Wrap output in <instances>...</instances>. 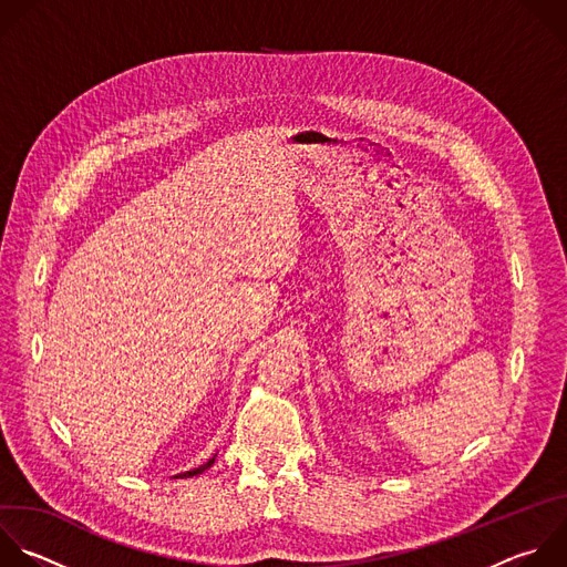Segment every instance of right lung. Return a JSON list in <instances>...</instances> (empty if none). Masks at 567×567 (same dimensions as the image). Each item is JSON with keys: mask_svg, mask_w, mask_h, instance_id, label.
Here are the masks:
<instances>
[{"mask_svg": "<svg viewBox=\"0 0 567 567\" xmlns=\"http://www.w3.org/2000/svg\"><path fill=\"white\" fill-rule=\"evenodd\" d=\"M218 456V454H216ZM216 456L214 458H209L205 465H200V467H196V470H188V472H182V474H177L175 478H188V476H198V474H203L205 470H209L214 463H216Z\"/></svg>", "mask_w": 567, "mask_h": 567, "instance_id": "right-lung-1", "label": "right lung"}]
</instances>
